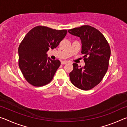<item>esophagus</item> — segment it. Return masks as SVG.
<instances>
[{"label": "esophagus", "instance_id": "1", "mask_svg": "<svg viewBox=\"0 0 127 127\" xmlns=\"http://www.w3.org/2000/svg\"><path fill=\"white\" fill-rule=\"evenodd\" d=\"M68 63V62L67 61H63V62H61V64H67Z\"/></svg>", "mask_w": 127, "mask_h": 127}]
</instances>
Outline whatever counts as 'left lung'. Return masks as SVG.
Here are the masks:
<instances>
[{
    "instance_id": "left-lung-1",
    "label": "left lung",
    "mask_w": 127,
    "mask_h": 127,
    "mask_svg": "<svg viewBox=\"0 0 127 127\" xmlns=\"http://www.w3.org/2000/svg\"><path fill=\"white\" fill-rule=\"evenodd\" d=\"M68 32L81 40L84 54V67L73 63L69 73L73 85L82 90H89L97 85L106 74L110 57V48L104 36L95 28L89 25L68 30Z\"/></svg>"
}]
</instances>
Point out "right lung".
<instances>
[{
    "label": "right lung",
    "instance_id": "right-lung-1",
    "mask_svg": "<svg viewBox=\"0 0 127 127\" xmlns=\"http://www.w3.org/2000/svg\"><path fill=\"white\" fill-rule=\"evenodd\" d=\"M66 30H56L42 26L31 29L19 46L18 65L30 84L40 87L50 83L61 65L59 60L47 57V51L59 45Z\"/></svg>",
    "mask_w": 127,
    "mask_h": 127
}]
</instances>
